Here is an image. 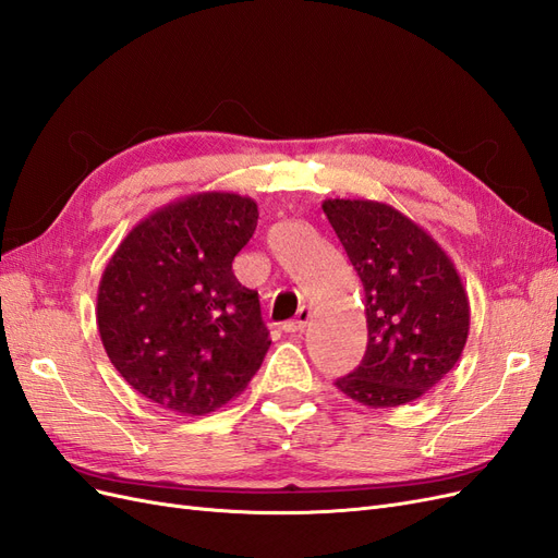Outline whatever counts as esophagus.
I'll return each mask as SVG.
<instances>
[{
	"mask_svg": "<svg viewBox=\"0 0 558 558\" xmlns=\"http://www.w3.org/2000/svg\"><path fill=\"white\" fill-rule=\"evenodd\" d=\"M310 318H312V310H310V307H305V305H302V307L298 310V316H295L293 320H289V324H283L281 328H283L286 332H302V330L307 328Z\"/></svg>",
	"mask_w": 558,
	"mask_h": 558,
	"instance_id": "obj_1",
	"label": "esophagus"
}]
</instances>
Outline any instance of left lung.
Instances as JSON below:
<instances>
[{
	"label": "left lung",
	"mask_w": 558,
	"mask_h": 558,
	"mask_svg": "<svg viewBox=\"0 0 558 558\" xmlns=\"http://www.w3.org/2000/svg\"><path fill=\"white\" fill-rule=\"evenodd\" d=\"M324 214L365 291L367 349L337 388L367 408H398L459 363L470 302L451 258L430 234L375 199H326Z\"/></svg>",
	"instance_id": "left-lung-1"
}]
</instances>
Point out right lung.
<instances>
[{
  "label": "right lung",
  "mask_w": 558,
  "mask_h": 558,
  "mask_svg": "<svg viewBox=\"0 0 558 558\" xmlns=\"http://www.w3.org/2000/svg\"><path fill=\"white\" fill-rule=\"evenodd\" d=\"M258 226L238 193H195L134 226L105 267L97 330L134 391L185 416L216 412L248 386L269 349L258 293L232 260Z\"/></svg>",
  "instance_id": "obj_1"
}]
</instances>
